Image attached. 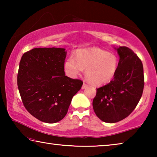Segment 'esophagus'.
<instances>
[{"label": "esophagus", "mask_w": 157, "mask_h": 157, "mask_svg": "<svg viewBox=\"0 0 157 157\" xmlns=\"http://www.w3.org/2000/svg\"><path fill=\"white\" fill-rule=\"evenodd\" d=\"M87 86H88V85H87L86 84L84 83L83 85H82V89H86Z\"/></svg>", "instance_id": "1"}]
</instances>
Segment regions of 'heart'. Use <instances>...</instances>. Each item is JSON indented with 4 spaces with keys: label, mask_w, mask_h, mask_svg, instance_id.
<instances>
[{
    "label": "heart",
    "mask_w": 157,
    "mask_h": 157,
    "mask_svg": "<svg viewBox=\"0 0 157 157\" xmlns=\"http://www.w3.org/2000/svg\"><path fill=\"white\" fill-rule=\"evenodd\" d=\"M118 59L113 53L97 48L79 50L75 58L69 57L63 64L66 75L76 78L86 68V75L95 85L109 82L115 76L118 68Z\"/></svg>",
    "instance_id": "b5f03b06"
}]
</instances>
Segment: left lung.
I'll return each instance as SVG.
<instances>
[{
  "label": "left lung",
  "instance_id": "obj_1",
  "mask_svg": "<svg viewBox=\"0 0 157 157\" xmlns=\"http://www.w3.org/2000/svg\"><path fill=\"white\" fill-rule=\"evenodd\" d=\"M119 55L118 71L109 83L97 89L93 108L101 121L114 123L125 118L139 103L144 88L141 61L125 46L114 48Z\"/></svg>",
  "mask_w": 157,
  "mask_h": 157
}]
</instances>
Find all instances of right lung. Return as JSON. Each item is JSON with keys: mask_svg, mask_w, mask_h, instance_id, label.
Returning a JSON list of instances; mask_svg holds the SVG:
<instances>
[{"mask_svg": "<svg viewBox=\"0 0 157 157\" xmlns=\"http://www.w3.org/2000/svg\"><path fill=\"white\" fill-rule=\"evenodd\" d=\"M66 53L61 48H38L25 52L20 61L17 84L23 105L44 123L62 120L83 84L65 75Z\"/></svg>", "mask_w": 157, "mask_h": 157, "instance_id": "obj_1", "label": "right lung"}]
</instances>
